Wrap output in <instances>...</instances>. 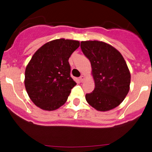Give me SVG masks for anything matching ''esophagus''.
Listing matches in <instances>:
<instances>
[{"label":"esophagus","mask_w":152,"mask_h":152,"mask_svg":"<svg viewBox=\"0 0 152 152\" xmlns=\"http://www.w3.org/2000/svg\"><path fill=\"white\" fill-rule=\"evenodd\" d=\"M84 79H85V77L83 76H81L79 77V80H80V81H81V82H83Z\"/></svg>","instance_id":"1"}]
</instances>
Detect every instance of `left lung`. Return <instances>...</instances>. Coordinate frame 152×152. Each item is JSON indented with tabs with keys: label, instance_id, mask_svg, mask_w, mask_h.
I'll use <instances>...</instances> for the list:
<instances>
[{
	"label": "left lung",
	"instance_id": "8db88e82",
	"mask_svg": "<svg viewBox=\"0 0 152 152\" xmlns=\"http://www.w3.org/2000/svg\"><path fill=\"white\" fill-rule=\"evenodd\" d=\"M81 48L90 61L95 88L86 94L88 104L106 111L119 105L129 93L131 74L122 55L111 45L99 41H81Z\"/></svg>",
	"mask_w": 152,
	"mask_h": 152
}]
</instances>
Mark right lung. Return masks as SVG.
Here are the masks:
<instances>
[{"label": "right lung", "instance_id": "right-lung-1", "mask_svg": "<svg viewBox=\"0 0 152 152\" xmlns=\"http://www.w3.org/2000/svg\"><path fill=\"white\" fill-rule=\"evenodd\" d=\"M79 41L64 38L45 43L36 50L26 66L25 87L31 100L46 111L64 105L76 85L71 77L69 58Z\"/></svg>", "mask_w": 152, "mask_h": 152}]
</instances>
